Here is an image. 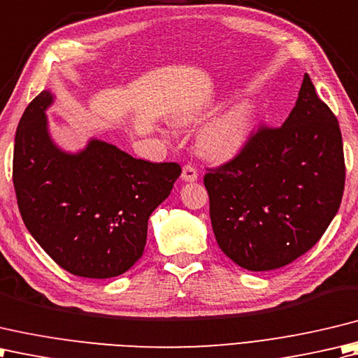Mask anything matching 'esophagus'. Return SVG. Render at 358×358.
Instances as JSON below:
<instances>
[{"label": "esophagus", "instance_id": "34e87169", "mask_svg": "<svg viewBox=\"0 0 358 358\" xmlns=\"http://www.w3.org/2000/svg\"><path fill=\"white\" fill-rule=\"evenodd\" d=\"M199 178L198 171H196L194 166L192 165H185L184 169H182V179H184L185 182H196Z\"/></svg>", "mask_w": 358, "mask_h": 358}]
</instances>
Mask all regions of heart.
I'll use <instances>...</instances> for the list:
<instances>
[{
    "instance_id": "heart-1",
    "label": "heart",
    "mask_w": 358,
    "mask_h": 358,
    "mask_svg": "<svg viewBox=\"0 0 358 358\" xmlns=\"http://www.w3.org/2000/svg\"><path fill=\"white\" fill-rule=\"evenodd\" d=\"M208 108H196L180 115V122H201L210 115ZM255 125V105L250 100H238L211 119L201 129L198 147L203 156L224 162L245 148Z\"/></svg>"
}]
</instances>
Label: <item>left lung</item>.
<instances>
[{"mask_svg": "<svg viewBox=\"0 0 358 358\" xmlns=\"http://www.w3.org/2000/svg\"><path fill=\"white\" fill-rule=\"evenodd\" d=\"M203 185L217 245L239 267L273 271L318 243L340 207L345 156L337 117L308 74L286 122L259 128Z\"/></svg>", "mask_w": 358, "mask_h": 358, "instance_id": "1", "label": "left lung"}]
</instances>
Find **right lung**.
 I'll return each mask as SVG.
<instances>
[{
	"label": "right lung",
	"instance_id": "right-lung-1",
	"mask_svg": "<svg viewBox=\"0 0 358 358\" xmlns=\"http://www.w3.org/2000/svg\"><path fill=\"white\" fill-rule=\"evenodd\" d=\"M52 103V92H40L17 128L13 187L21 217L64 271L119 276L142 257L150 216L170 196L180 166L136 159L99 138L64 151L49 133Z\"/></svg>",
	"mask_w": 358,
	"mask_h": 358
}]
</instances>
